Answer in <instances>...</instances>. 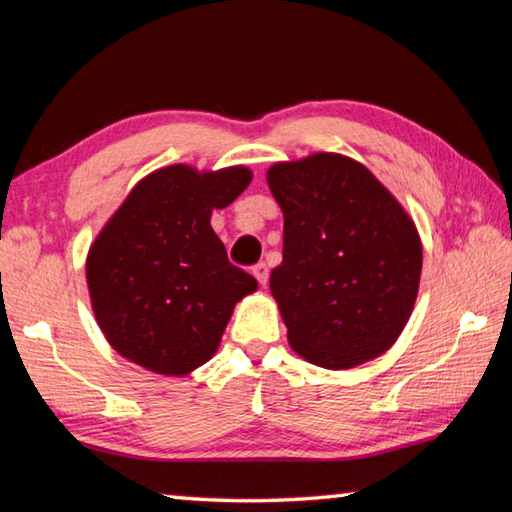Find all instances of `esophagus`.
<instances>
[{"mask_svg": "<svg viewBox=\"0 0 512 512\" xmlns=\"http://www.w3.org/2000/svg\"><path fill=\"white\" fill-rule=\"evenodd\" d=\"M253 275L257 277V282L262 284V287H266V282H268V266L264 262H259V264L253 266Z\"/></svg>", "mask_w": 512, "mask_h": 512, "instance_id": "1", "label": "esophagus"}]
</instances>
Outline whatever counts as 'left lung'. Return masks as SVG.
<instances>
[{"mask_svg": "<svg viewBox=\"0 0 512 512\" xmlns=\"http://www.w3.org/2000/svg\"><path fill=\"white\" fill-rule=\"evenodd\" d=\"M266 183L284 214L271 293L291 348L329 370L384 354L418 298L422 241L411 216L341 153L277 162Z\"/></svg>", "mask_w": 512, "mask_h": 512, "instance_id": "1", "label": "left lung"}]
</instances>
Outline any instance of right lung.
I'll return each mask as SVG.
<instances>
[{"label": "right lung", "instance_id": "obj_1", "mask_svg": "<svg viewBox=\"0 0 512 512\" xmlns=\"http://www.w3.org/2000/svg\"><path fill=\"white\" fill-rule=\"evenodd\" d=\"M253 180L246 167L171 164L137 183L90 246L94 318L121 357L183 377L210 361L257 280L228 262L210 225Z\"/></svg>", "mask_w": 512, "mask_h": 512}]
</instances>
